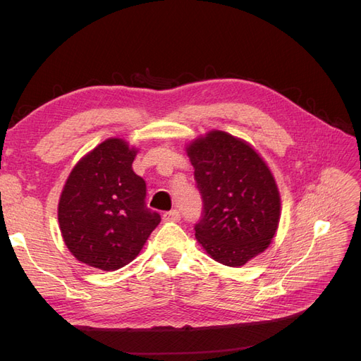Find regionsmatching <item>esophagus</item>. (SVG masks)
I'll return each mask as SVG.
<instances>
[{"label":"esophagus","instance_id":"34e87169","mask_svg":"<svg viewBox=\"0 0 361 361\" xmlns=\"http://www.w3.org/2000/svg\"><path fill=\"white\" fill-rule=\"evenodd\" d=\"M162 220L167 221V223H178L180 220V214L174 209V211H170V212H166L162 215Z\"/></svg>","mask_w":361,"mask_h":361}]
</instances>
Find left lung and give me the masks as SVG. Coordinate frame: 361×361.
<instances>
[{
  "instance_id": "left-lung-1",
  "label": "left lung",
  "mask_w": 361,
  "mask_h": 361,
  "mask_svg": "<svg viewBox=\"0 0 361 361\" xmlns=\"http://www.w3.org/2000/svg\"><path fill=\"white\" fill-rule=\"evenodd\" d=\"M185 150L203 199L195 239L220 264L245 265L277 233L281 200L274 174L253 146L224 130H209Z\"/></svg>"
}]
</instances>
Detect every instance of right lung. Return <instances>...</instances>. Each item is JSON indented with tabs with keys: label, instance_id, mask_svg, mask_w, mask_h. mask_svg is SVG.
Returning <instances> with one entry per match:
<instances>
[{
	"label": "right lung",
	"instance_id": "add662e5",
	"mask_svg": "<svg viewBox=\"0 0 361 361\" xmlns=\"http://www.w3.org/2000/svg\"><path fill=\"white\" fill-rule=\"evenodd\" d=\"M137 147L108 138L75 164L59 200L63 241L76 260L116 271L133 262L159 224L146 182L133 170Z\"/></svg>",
	"mask_w": 361,
	"mask_h": 361
}]
</instances>
